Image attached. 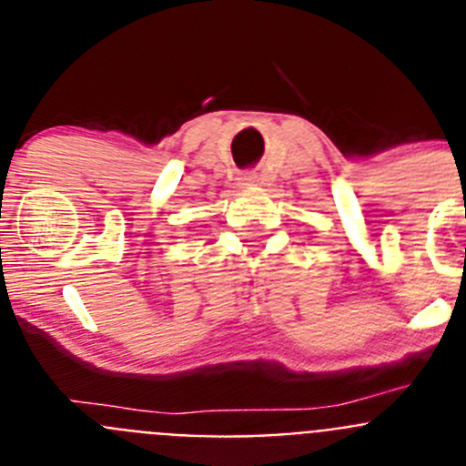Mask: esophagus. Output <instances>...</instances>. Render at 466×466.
<instances>
[{"label":"esophagus","instance_id":"obj_1","mask_svg":"<svg viewBox=\"0 0 466 466\" xmlns=\"http://www.w3.org/2000/svg\"><path fill=\"white\" fill-rule=\"evenodd\" d=\"M242 179V184H252V182H257V177L254 175H245V177H240Z\"/></svg>","mask_w":466,"mask_h":466}]
</instances>
